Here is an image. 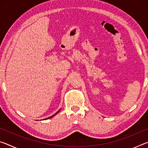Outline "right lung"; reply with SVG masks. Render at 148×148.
I'll use <instances>...</instances> for the list:
<instances>
[{
  "label": "right lung",
  "mask_w": 148,
  "mask_h": 148,
  "mask_svg": "<svg viewBox=\"0 0 148 148\" xmlns=\"http://www.w3.org/2000/svg\"><path fill=\"white\" fill-rule=\"evenodd\" d=\"M59 112V111H58V112H57L56 114H57V113H58V112ZM56 114H54V115H53V116H50L49 117H48V118H47V119H50V118H51V117H53L54 116H56Z\"/></svg>",
  "instance_id": "1"
}]
</instances>
